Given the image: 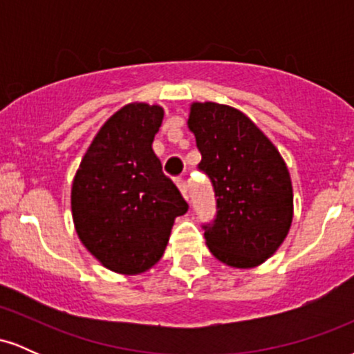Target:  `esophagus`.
<instances>
[{
    "label": "esophagus",
    "mask_w": 354,
    "mask_h": 354,
    "mask_svg": "<svg viewBox=\"0 0 354 354\" xmlns=\"http://www.w3.org/2000/svg\"><path fill=\"white\" fill-rule=\"evenodd\" d=\"M176 185H178V188H180L183 196H185L186 200H188V185H186L185 178H181V176L176 178Z\"/></svg>",
    "instance_id": "1"
}]
</instances>
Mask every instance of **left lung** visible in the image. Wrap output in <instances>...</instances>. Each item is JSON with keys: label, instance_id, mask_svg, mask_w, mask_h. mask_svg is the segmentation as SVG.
Returning a JSON list of instances; mask_svg holds the SVG:
<instances>
[{"label": "left lung", "instance_id": "8db88e82", "mask_svg": "<svg viewBox=\"0 0 354 354\" xmlns=\"http://www.w3.org/2000/svg\"><path fill=\"white\" fill-rule=\"evenodd\" d=\"M188 128L201 153L198 168L216 196V218L205 225L214 258L254 268L276 253L293 221V186L276 146L228 104L193 103Z\"/></svg>", "mask_w": 354, "mask_h": 354}]
</instances>
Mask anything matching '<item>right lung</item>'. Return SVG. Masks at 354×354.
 <instances>
[{
	"label": "right lung",
	"instance_id": "right-lung-1",
	"mask_svg": "<svg viewBox=\"0 0 354 354\" xmlns=\"http://www.w3.org/2000/svg\"><path fill=\"white\" fill-rule=\"evenodd\" d=\"M163 116L158 104H126L101 126L73 180L78 238L115 273L138 274L156 265L174 219L188 211L153 151Z\"/></svg>",
	"mask_w": 354,
	"mask_h": 354
}]
</instances>
